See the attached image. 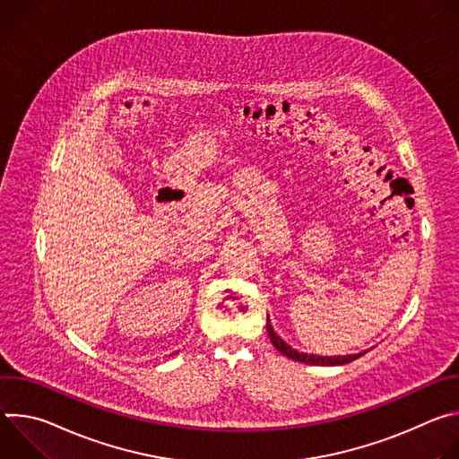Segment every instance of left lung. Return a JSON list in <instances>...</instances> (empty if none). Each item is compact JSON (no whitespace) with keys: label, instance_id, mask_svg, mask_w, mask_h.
Masks as SVG:
<instances>
[{"label":"left lung","instance_id":"1","mask_svg":"<svg viewBox=\"0 0 459 459\" xmlns=\"http://www.w3.org/2000/svg\"><path fill=\"white\" fill-rule=\"evenodd\" d=\"M267 333H269V338L273 342V345L276 347V351H280L283 356L294 359V361H299V363H307V365H323V367H334V365H347L354 359H358L359 356H363L361 352L359 354H349V356H316V354H305V352H298L296 349H292L289 343H285L273 329L271 325V319L267 317Z\"/></svg>","mask_w":459,"mask_h":459}]
</instances>
